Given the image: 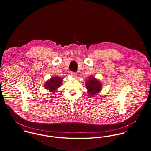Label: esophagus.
Returning <instances> with one entry per match:
<instances>
[{
    "mask_svg": "<svg viewBox=\"0 0 151 151\" xmlns=\"http://www.w3.org/2000/svg\"><path fill=\"white\" fill-rule=\"evenodd\" d=\"M70 74H71V75H72L73 77H74V78H76V77L77 74H76V72H70Z\"/></svg>",
    "mask_w": 151,
    "mask_h": 151,
    "instance_id": "esophagus-1",
    "label": "esophagus"
}]
</instances>
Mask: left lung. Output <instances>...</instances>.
Here are the masks:
<instances>
[{
    "label": "left lung",
    "mask_w": 151,
    "mask_h": 151,
    "mask_svg": "<svg viewBox=\"0 0 151 151\" xmlns=\"http://www.w3.org/2000/svg\"><path fill=\"white\" fill-rule=\"evenodd\" d=\"M86 86L90 96H93L99 93L102 88V84L100 81L91 77L89 78L88 81H86Z\"/></svg>",
    "instance_id": "1"
}]
</instances>
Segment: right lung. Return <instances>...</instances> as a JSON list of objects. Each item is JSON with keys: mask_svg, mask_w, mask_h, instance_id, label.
<instances>
[{"mask_svg": "<svg viewBox=\"0 0 151 151\" xmlns=\"http://www.w3.org/2000/svg\"><path fill=\"white\" fill-rule=\"evenodd\" d=\"M63 81L62 78L58 76L53 77L51 79L47 81L45 84V87L52 93H55L58 87H60Z\"/></svg>", "mask_w": 151, "mask_h": 151, "instance_id": "1", "label": "right lung"}]
</instances>
